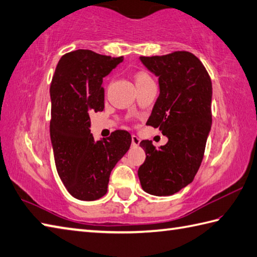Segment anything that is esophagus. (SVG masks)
<instances>
[{"label":"esophagus","mask_w":257,"mask_h":257,"mask_svg":"<svg viewBox=\"0 0 257 257\" xmlns=\"http://www.w3.org/2000/svg\"><path fill=\"white\" fill-rule=\"evenodd\" d=\"M132 143H133L134 147H137V146L140 144V139L137 137V136L133 135V136H132Z\"/></svg>","instance_id":"1"}]
</instances>
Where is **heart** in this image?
<instances>
[{"instance_id": "heart-1", "label": "heart", "mask_w": 257, "mask_h": 257, "mask_svg": "<svg viewBox=\"0 0 257 257\" xmlns=\"http://www.w3.org/2000/svg\"><path fill=\"white\" fill-rule=\"evenodd\" d=\"M149 79H152V78L149 77L148 73H146V72H138L137 75H136V83L142 82V81H146V80H149Z\"/></svg>"}]
</instances>
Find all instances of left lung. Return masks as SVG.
I'll use <instances>...</instances> for the list:
<instances>
[{
  "instance_id": "obj_1",
  "label": "left lung",
  "mask_w": 257,
  "mask_h": 257,
  "mask_svg": "<svg viewBox=\"0 0 257 257\" xmlns=\"http://www.w3.org/2000/svg\"><path fill=\"white\" fill-rule=\"evenodd\" d=\"M158 77L159 97L146 124L159 128L168 143L156 148L140 143L146 153L138 169L142 187L155 196H170L194 180L202 164L212 127V81L193 53L175 51L140 57Z\"/></svg>"
}]
</instances>
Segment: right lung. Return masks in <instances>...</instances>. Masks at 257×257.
Returning a JSON list of instances; mask_svg holds the SVG:
<instances>
[{"label":"right lung","instance_id":"1","mask_svg":"<svg viewBox=\"0 0 257 257\" xmlns=\"http://www.w3.org/2000/svg\"><path fill=\"white\" fill-rule=\"evenodd\" d=\"M123 57L111 58L91 50L65 53L50 87V136L55 167L68 192L80 200H95L107 193L111 170L132 145L125 130L95 142L90 113L102 111V79Z\"/></svg>","mask_w":257,"mask_h":257}]
</instances>
